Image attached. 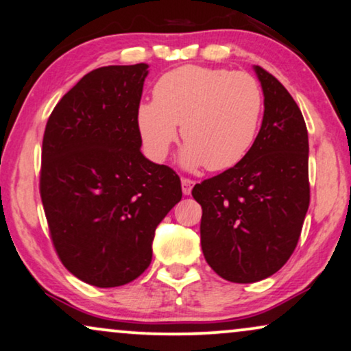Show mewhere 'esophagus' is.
Instances as JSON below:
<instances>
[{"label":"esophagus","instance_id":"1","mask_svg":"<svg viewBox=\"0 0 351 351\" xmlns=\"http://www.w3.org/2000/svg\"><path fill=\"white\" fill-rule=\"evenodd\" d=\"M195 184V181L189 180V178H183L181 180V189H183L184 195H189L191 191H193V186Z\"/></svg>","mask_w":351,"mask_h":351}]
</instances>
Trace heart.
Returning a JSON list of instances; mask_svg holds the SVG:
<instances>
[{"label":"heart","mask_w":351,"mask_h":351,"mask_svg":"<svg viewBox=\"0 0 351 351\" xmlns=\"http://www.w3.org/2000/svg\"><path fill=\"white\" fill-rule=\"evenodd\" d=\"M263 114V93L245 72L183 65L158 78L154 101L138 106L136 123L147 156L162 162L178 138L181 163L210 171L236 167L250 152Z\"/></svg>","instance_id":"1"}]
</instances>
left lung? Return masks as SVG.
Returning a JSON list of instances; mask_svg holds the SVG:
<instances>
[{
  "instance_id": "obj_1",
  "label": "left lung",
  "mask_w": 351,
  "mask_h": 351,
  "mask_svg": "<svg viewBox=\"0 0 351 351\" xmlns=\"http://www.w3.org/2000/svg\"><path fill=\"white\" fill-rule=\"evenodd\" d=\"M265 96L261 128L236 167L195 184L200 244L218 276L249 284L269 278L295 250L310 205L308 132L278 78L254 67Z\"/></svg>"
}]
</instances>
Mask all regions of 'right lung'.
I'll use <instances>...</instances> for the list:
<instances>
[{
    "label": "right lung",
    "mask_w": 351,
    "mask_h": 351,
    "mask_svg": "<svg viewBox=\"0 0 351 351\" xmlns=\"http://www.w3.org/2000/svg\"><path fill=\"white\" fill-rule=\"evenodd\" d=\"M147 67L93 70L46 123L40 194L51 239L65 268L96 287L141 276L156 228L183 195L180 176L141 152L136 112Z\"/></svg>",
    "instance_id": "obj_1"
}]
</instances>
